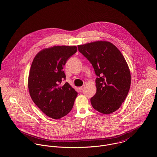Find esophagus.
<instances>
[{"mask_svg":"<svg viewBox=\"0 0 157 157\" xmlns=\"http://www.w3.org/2000/svg\"><path fill=\"white\" fill-rule=\"evenodd\" d=\"M84 88H85V85H83V86H82L81 87H79V90H83L84 89Z\"/></svg>","mask_w":157,"mask_h":157,"instance_id":"obj_1","label":"esophagus"}]
</instances>
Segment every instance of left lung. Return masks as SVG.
<instances>
[{"label":"left lung","instance_id":"obj_1","mask_svg":"<svg viewBox=\"0 0 157 157\" xmlns=\"http://www.w3.org/2000/svg\"><path fill=\"white\" fill-rule=\"evenodd\" d=\"M78 51L92 64L96 75L93 107L103 114L112 113L120 108L128 93L131 75L122 53L111 43L98 41L78 46Z\"/></svg>","mask_w":157,"mask_h":157}]
</instances>
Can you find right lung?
<instances>
[{
  "instance_id": "add662e5",
  "label": "right lung",
  "mask_w": 157,
  "mask_h": 157,
  "mask_svg": "<svg viewBox=\"0 0 157 157\" xmlns=\"http://www.w3.org/2000/svg\"><path fill=\"white\" fill-rule=\"evenodd\" d=\"M77 51L75 46H55L38 53L31 65L28 79L30 97L48 116L59 119L72 109L77 92L66 82L63 71L68 58Z\"/></svg>"
}]
</instances>
